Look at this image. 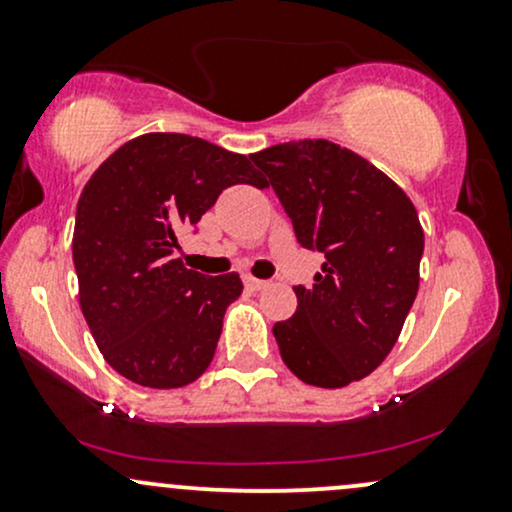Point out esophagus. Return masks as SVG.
Returning a JSON list of instances; mask_svg holds the SVG:
<instances>
[{
	"mask_svg": "<svg viewBox=\"0 0 512 512\" xmlns=\"http://www.w3.org/2000/svg\"><path fill=\"white\" fill-rule=\"evenodd\" d=\"M245 286H248L250 291H262V289H267L269 281H264V279H255V276H245Z\"/></svg>",
	"mask_w": 512,
	"mask_h": 512,
	"instance_id": "34e87169",
	"label": "esophagus"
}]
</instances>
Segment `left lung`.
I'll return each instance as SVG.
<instances>
[{
	"label": "left lung",
	"mask_w": 512,
	"mask_h": 512,
	"mask_svg": "<svg viewBox=\"0 0 512 512\" xmlns=\"http://www.w3.org/2000/svg\"><path fill=\"white\" fill-rule=\"evenodd\" d=\"M303 248L322 252L313 289L274 325L281 358L303 383L344 387L373 373L407 320L424 255L411 199L383 170L327 139L252 154Z\"/></svg>",
	"instance_id": "obj_1"
}]
</instances>
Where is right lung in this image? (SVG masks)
<instances>
[{"label": "right lung", "mask_w": 512, "mask_h": 512, "mask_svg": "<svg viewBox=\"0 0 512 512\" xmlns=\"http://www.w3.org/2000/svg\"><path fill=\"white\" fill-rule=\"evenodd\" d=\"M231 185L267 187L248 156L190 134H142L115 151L76 204L79 303L108 366L170 390L209 368L240 276L185 269L173 252Z\"/></svg>", "instance_id": "add662e5"}]
</instances>
